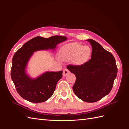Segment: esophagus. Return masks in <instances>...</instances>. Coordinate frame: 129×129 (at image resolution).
<instances>
[{
    "instance_id": "obj_1",
    "label": "esophagus",
    "mask_w": 129,
    "mask_h": 129,
    "mask_svg": "<svg viewBox=\"0 0 129 129\" xmlns=\"http://www.w3.org/2000/svg\"><path fill=\"white\" fill-rule=\"evenodd\" d=\"M70 73V72H69V71L68 69H64L63 70V76H66V75H67L68 74H69Z\"/></svg>"
}]
</instances>
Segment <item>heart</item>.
Returning a JSON list of instances; mask_svg holds the SVG:
<instances>
[{
    "label": "heart",
    "instance_id": "obj_1",
    "mask_svg": "<svg viewBox=\"0 0 129 129\" xmlns=\"http://www.w3.org/2000/svg\"><path fill=\"white\" fill-rule=\"evenodd\" d=\"M91 54V49L88 46H83L80 43L73 42L62 46L59 56L62 60H72L77 65H81L86 62Z\"/></svg>",
    "mask_w": 129,
    "mask_h": 129
}]
</instances>
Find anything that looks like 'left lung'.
I'll list each match as a JSON object with an SVG mask.
<instances>
[{
    "label": "left lung",
    "mask_w": 129,
    "mask_h": 129,
    "mask_svg": "<svg viewBox=\"0 0 129 129\" xmlns=\"http://www.w3.org/2000/svg\"><path fill=\"white\" fill-rule=\"evenodd\" d=\"M91 45V58L81 65L67 66L75 74L73 87L74 93L84 102H97L110 92L117 74V67L112 54L98 42L87 40Z\"/></svg>",
    "instance_id": "left-lung-1"
}]
</instances>
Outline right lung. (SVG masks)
Wrapping results in <instances>:
<instances>
[{
  "label": "right lung",
  "instance_id": "add662e5",
  "mask_svg": "<svg viewBox=\"0 0 129 129\" xmlns=\"http://www.w3.org/2000/svg\"><path fill=\"white\" fill-rule=\"evenodd\" d=\"M64 36L48 38L35 37L27 41L15 52L12 58L11 76L18 93L22 98L33 103H41L51 97L62 71L46 72L36 79L27 75L25 68L29 58L37 50L54 49L59 43L67 40Z\"/></svg>",
  "mask_w": 129,
  "mask_h": 129
}]
</instances>
